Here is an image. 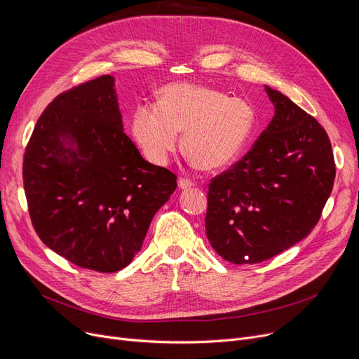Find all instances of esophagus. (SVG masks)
Returning a JSON list of instances; mask_svg holds the SVG:
<instances>
[{
  "mask_svg": "<svg viewBox=\"0 0 359 359\" xmlns=\"http://www.w3.org/2000/svg\"><path fill=\"white\" fill-rule=\"evenodd\" d=\"M177 184H179L180 189H187V187H194V186H195V182H192V180H189V179H179Z\"/></svg>",
  "mask_w": 359,
  "mask_h": 359,
  "instance_id": "1",
  "label": "esophagus"
}]
</instances>
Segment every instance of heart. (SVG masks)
Masks as SVG:
<instances>
[{"label": "heart", "mask_w": 359, "mask_h": 359, "mask_svg": "<svg viewBox=\"0 0 359 359\" xmlns=\"http://www.w3.org/2000/svg\"><path fill=\"white\" fill-rule=\"evenodd\" d=\"M130 134L151 163L163 165L182 145L203 170L230 165L246 147L255 126L253 107L243 99L201 84L173 83L157 93L156 104L130 113Z\"/></svg>", "instance_id": "b5f03b06"}]
</instances>
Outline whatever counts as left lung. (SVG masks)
<instances>
[{"label":"left lung","mask_w":359,"mask_h":359,"mask_svg":"<svg viewBox=\"0 0 359 359\" xmlns=\"http://www.w3.org/2000/svg\"><path fill=\"white\" fill-rule=\"evenodd\" d=\"M275 115L249 153L214 177L205 231L236 265L260 263L307 237L336 176L326 130L285 94L265 86Z\"/></svg>","instance_id":"left-lung-1"}]
</instances>
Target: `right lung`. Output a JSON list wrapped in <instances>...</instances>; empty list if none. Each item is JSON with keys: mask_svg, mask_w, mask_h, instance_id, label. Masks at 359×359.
Wrapping results in <instances>:
<instances>
[{"mask_svg": "<svg viewBox=\"0 0 359 359\" xmlns=\"http://www.w3.org/2000/svg\"><path fill=\"white\" fill-rule=\"evenodd\" d=\"M33 227L74 265L118 272L141 250L176 187L123 132L111 75L74 87L37 119L23 158Z\"/></svg>", "mask_w": 359, "mask_h": 359, "instance_id": "1", "label": "right lung"}]
</instances>
